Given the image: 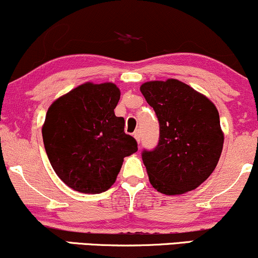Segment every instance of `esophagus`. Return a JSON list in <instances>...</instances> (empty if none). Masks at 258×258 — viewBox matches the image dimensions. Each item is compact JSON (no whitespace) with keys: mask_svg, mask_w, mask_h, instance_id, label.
Masks as SVG:
<instances>
[{"mask_svg":"<svg viewBox=\"0 0 258 258\" xmlns=\"http://www.w3.org/2000/svg\"><path fill=\"white\" fill-rule=\"evenodd\" d=\"M133 137L136 138V141H137L138 143L141 142V133H139V131H136L135 133H133Z\"/></svg>","mask_w":258,"mask_h":258,"instance_id":"esophagus-1","label":"esophagus"}]
</instances>
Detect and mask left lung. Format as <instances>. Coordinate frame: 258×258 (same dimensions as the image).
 <instances>
[{
    "label": "left lung",
    "mask_w": 258,
    "mask_h": 258,
    "mask_svg": "<svg viewBox=\"0 0 258 258\" xmlns=\"http://www.w3.org/2000/svg\"><path fill=\"white\" fill-rule=\"evenodd\" d=\"M141 92L160 125L158 146L142 154L150 184L166 195L198 188L214 172L223 149L217 108L176 79L144 82Z\"/></svg>",
    "instance_id": "8db88e82"
}]
</instances>
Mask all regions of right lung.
I'll return each mask as SVG.
<instances>
[{"label": "right lung", "mask_w": 258, "mask_h": 258, "mask_svg": "<svg viewBox=\"0 0 258 258\" xmlns=\"http://www.w3.org/2000/svg\"><path fill=\"white\" fill-rule=\"evenodd\" d=\"M120 90L112 82L78 86L52 103L42 126L44 149L53 170L68 186L85 194L108 190L123 158L138 150L115 116Z\"/></svg>", "instance_id": "obj_1"}]
</instances>
